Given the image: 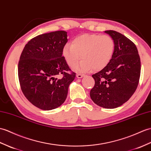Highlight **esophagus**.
<instances>
[{
    "label": "esophagus",
    "instance_id": "34e87169",
    "mask_svg": "<svg viewBox=\"0 0 151 151\" xmlns=\"http://www.w3.org/2000/svg\"><path fill=\"white\" fill-rule=\"evenodd\" d=\"M84 76V75H81V74H77L76 75V78H82V77H83Z\"/></svg>",
    "mask_w": 151,
    "mask_h": 151
}]
</instances>
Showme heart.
<instances>
[{
	"mask_svg": "<svg viewBox=\"0 0 151 151\" xmlns=\"http://www.w3.org/2000/svg\"><path fill=\"white\" fill-rule=\"evenodd\" d=\"M114 50V42L109 35L100 34H82L67 44L63 56L70 67H74L80 58L82 60L75 68L80 72L99 71L109 63Z\"/></svg>",
	"mask_w": 151,
	"mask_h": 151,
	"instance_id": "heart-1",
	"label": "heart"
}]
</instances>
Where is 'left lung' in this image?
<instances>
[{"label":"left lung","mask_w":151,"mask_h":151,"mask_svg":"<svg viewBox=\"0 0 151 151\" xmlns=\"http://www.w3.org/2000/svg\"><path fill=\"white\" fill-rule=\"evenodd\" d=\"M105 33L114 40V52L106 67L92 75L95 84L90 96L100 107L114 109L125 103L135 92L141 62L137 47L128 38L113 30Z\"/></svg>","instance_id":"8db88e82"}]
</instances>
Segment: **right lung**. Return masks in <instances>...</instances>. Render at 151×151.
Segmentation results:
<instances>
[{"instance_id":"right-lung-1","label":"right lung","mask_w":151,"mask_h":151,"mask_svg":"<svg viewBox=\"0 0 151 151\" xmlns=\"http://www.w3.org/2000/svg\"><path fill=\"white\" fill-rule=\"evenodd\" d=\"M65 31L37 36L28 42L21 53L18 75L21 89L30 102L42 110L60 107L68 96L76 74L71 71L63 49L68 42ZM64 76L58 79V75Z\"/></svg>"}]
</instances>
